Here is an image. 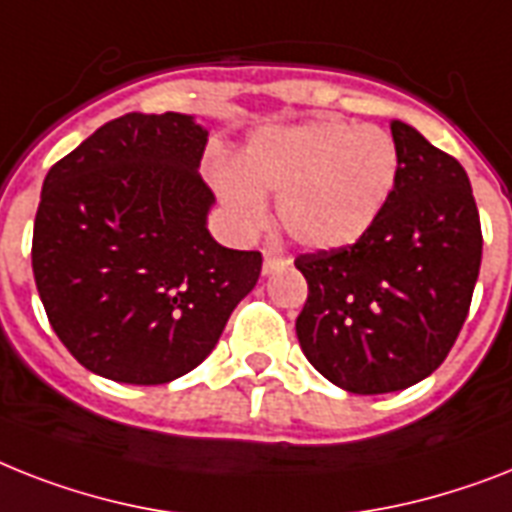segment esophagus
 <instances>
[{"instance_id": "obj_1", "label": "esophagus", "mask_w": 512, "mask_h": 512, "mask_svg": "<svg viewBox=\"0 0 512 512\" xmlns=\"http://www.w3.org/2000/svg\"><path fill=\"white\" fill-rule=\"evenodd\" d=\"M286 268V260L281 255H276V252H265L263 255V273L268 276V273H273V270H281Z\"/></svg>"}]
</instances>
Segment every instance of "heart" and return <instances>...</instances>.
<instances>
[{"mask_svg":"<svg viewBox=\"0 0 512 512\" xmlns=\"http://www.w3.org/2000/svg\"><path fill=\"white\" fill-rule=\"evenodd\" d=\"M400 178L392 134L347 120L268 128L244 147L239 165H220L213 184L244 231L268 218L263 194L278 197V220L307 249L360 242L389 205Z\"/></svg>","mask_w":512,"mask_h":512,"instance_id":"heart-1","label":"heart"}]
</instances>
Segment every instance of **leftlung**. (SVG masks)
Returning <instances> with one entry per match:
<instances>
[{"label": "left lung", "instance_id": "8db88e82", "mask_svg": "<svg viewBox=\"0 0 512 512\" xmlns=\"http://www.w3.org/2000/svg\"><path fill=\"white\" fill-rule=\"evenodd\" d=\"M400 178L352 247L299 255L307 302L297 339L315 371L344 392L389 394L444 363L471 307L481 223L455 157L392 120Z\"/></svg>", "mask_w": 512, "mask_h": 512}]
</instances>
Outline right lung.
Masks as SVG:
<instances>
[{
	"mask_svg": "<svg viewBox=\"0 0 512 512\" xmlns=\"http://www.w3.org/2000/svg\"><path fill=\"white\" fill-rule=\"evenodd\" d=\"M207 134L194 115L128 112L44 178L33 278L54 334L86 371L168 384L215 350L255 289L260 252L207 231Z\"/></svg>",
	"mask_w": 512,
	"mask_h": 512,
	"instance_id": "add662e5",
	"label": "right lung"
}]
</instances>
